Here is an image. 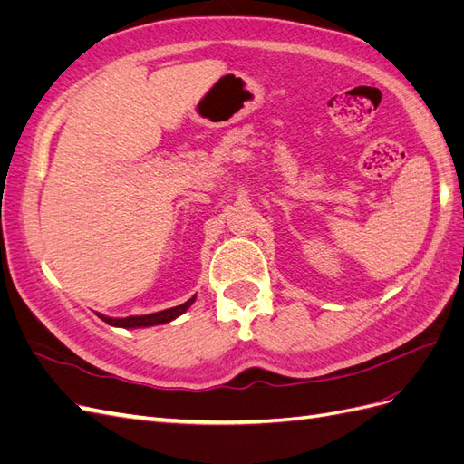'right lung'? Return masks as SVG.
Returning <instances> with one entry per match:
<instances>
[{
    "mask_svg": "<svg viewBox=\"0 0 464 464\" xmlns=\"http://www.w3.org/2000/svg\"><path fill=\"white\" fill-rule=\"evenodd\" d=\"M195 302V296L189 298L186 304L181 305H176V307H170V310H162V312H157V314H149V315H130V317H106L102 314H96L98 317H101L102 321H106L108 325L111 327H123V329H137V327H152V325H162V323H168L172 321L176 317H179L181 314H184L188 307Z\"/></svg>",
    "mask_w": 464,
    "mask_h": 464,
    "instance_id": "1",
    "label": "right lung"
}]
</instances>
